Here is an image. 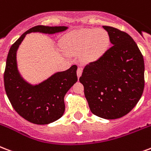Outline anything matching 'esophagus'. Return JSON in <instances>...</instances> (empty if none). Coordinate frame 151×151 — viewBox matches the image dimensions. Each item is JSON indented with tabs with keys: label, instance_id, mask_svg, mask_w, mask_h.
Segmentation results:
<instances>
[{
	"label": "esophagus",
	"instance_id": "1",
	"mask_svg": "<svg viewBox=\"0 0 151 151\" xmlns=\"http://www.w3.org/2000/svg\"><path fill=\"white\" fill-rule=\"evenodd\" d=\"M81 73H82V68L81 67H78V70H77V75H78V78H79L81 75Z\"/></svg>",
	"mask_w": 151,
	"mask_h": 151
}]
</instances>
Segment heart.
I'll use <instances>...</instances> for the list:
<instances>
[{
    "label": "heart",
    "mask_w": 151,
    "mask_h": 151,
    "mask_svg": "<svg viewBox=\"0 0 151 151\" xmlns=\"http://www.w3.org/2000/svg\"><path fill=\"white\" fill-rule=\"evenodd\" d=\"M110 45V35L102 28H88L73 32L65 36L63 49L72 55L82 53L86 63L97 60L106 52Z\"/></svg>",
    "instance_id": "b5f03b06"
}]
</instances>
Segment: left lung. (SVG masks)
Listing matches in <instances>:
<instances>
[{"mask_svg": "<svg viewBox=\"0 0 151 151\" xmlns=\"http://www.w3.org/2000/svg\"><path fill=\"white\" fill-rule=\"evenodd\" d=\"M112 44L100 58L85 66L79 81L91 111L107 119L129 113L144 89V60L126 32L103 26Z\"/></svg>", "mask_w": 151, "mask_h": 151, "instance_id": "8db88e82", "label": "left lung"}]
</instances>
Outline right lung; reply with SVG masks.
I'll list each match as a JSON object with an SVG mask.
<instances>
[{
  "label": "right lung",
  "instance_id": "add662e5",
  "mask_svg": "<svg viewBox=\"0 0 151 151\" xmlns=\"http://www.w3.org/2000/svg\"><path fill=\"white\" fill-rule=\"evenodd\" d=\"M67 27L38 25L27 30L12 45L4 73V88L12 106L20 116L32 124L44 125L56 121L65 111L64 96L78 81L76 65L58 72L39 85L32 86L24 80L17 69V51L26 35L31 32L55 34Z\"/></svg>",
  "mask_w": 151,
  "mask_h": 151
}]
</instances>
